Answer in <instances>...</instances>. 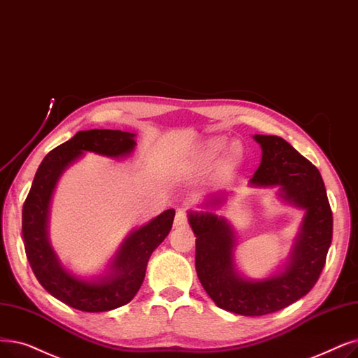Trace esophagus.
I'll use <instances>...</instances> for the list:
<instances>
[{"mask_svg":"<svg viewBox=\"0 0 358 358\" xmlns=\"http://www.w3.org/2000/svg\"><path fill=\"white\" fill-rule=\"evenodd\" d=\"M185 225H187V216H185V213L182 210H178L176 215V220H174V227L181 228Z\"/></svg>","mask_w":358,"mask_h":358,"instance_id":"1","label":"esophagus"}]
</instances>
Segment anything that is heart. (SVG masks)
<instances>
[{
    "label": "heart",
    "instance_id": "1",
    "mask_svg": "<svg viewBox=\"0 0 358 358\" xmlns=\"http://www.w3.org/2000/svg\"><path fill=\"white\" fill-rule=\"evenodd\" d=\"M225 145V138L222 137H213L209 138V141L201 146L193 161V165L196 168H205L208 165H210V162L216 158V155L220 153V150L224 148ZM243 155V146L240 142H232L228 145L227 152H225V162L227 164H234L237 162Z\"/></svg>",
    "mask_w": 358,
    "mask_h": 358
}]
</instances>
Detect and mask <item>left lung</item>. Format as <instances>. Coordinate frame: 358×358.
<instances>
[{"label": "left lung", "instance_id": "1", "mask_svg": "<svg viewBox=\"0 0 358 358\" xmlns=\"http://www.w3.org/2000/svg\"><path fill=\"white\" fill-rule=\"evenodd\" d=\"M262 161L248 185L276 189L285 205L303 209L304 216L289 256L266 278H247L237 266V236L227 217L213 210L224 206L231 192L205 199L189 210V224L196 236V271L201 287L213 303L231 313L262 316L278 312L312 289L324 266L332 241V210L317 168L282 137L255 134Z\"/></svg>", "mask_w": 358, "mask_h": 358}]
</instances>
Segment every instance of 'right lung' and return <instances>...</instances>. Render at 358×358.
I'll return each instance as SVG.
<instances>
[{"label":"right lung","mask_w":358,"mask_h":358,"mask_svg":"<svg viewBox=\"0 0 358 358\" xmlns=\"http://www.w3.org/2000/svg\"><path fill=\"white\" fill-rule=\"evenodd\" d=\"M136 145V134L129 131L95 129L76 133L43 158L23 205L22 232L30 268L52 297L82 312H108L133 300L145 279L150 255L173 228L176 210H164L131 229L102 273L82 276L59 260L51 244L48 228L52 196L59 178L85 153L121 161L130 157Z\"/></svg>","instance_id":"add662e5"}]
</instances>
